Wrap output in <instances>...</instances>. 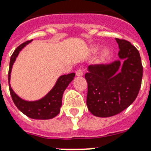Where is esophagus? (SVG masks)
<instances>
[{
	"instance_id": "1",
	"label": "esophagus",
	"mask_w": 151,
	"mask_h": 151,
	"mask_svg": "<svg viewBox=\"0 0 151 151\" xmlns=\"http://www.w3.org/2000/svg\"><path fill=\"white\" fill-rule=\"evenodd\" d=\"M76 75L78 76V77L83 76V70H81V69L77 70V71H76Z\"/></svg>"
}]
</instances>
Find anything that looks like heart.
Masks as SVG:
<instances>
[{
  "mask_svg": "<svg viewBox=\"0 0 151 151\" xmlns=\"http://www.w3.org/2000/svg\"><path fill=\"white\" fill-rule=\"evenodd\" d=\"M99 49H100V47L98 46V45H96V46L93 47V48H92V50H93V52H97L99 50ZM109 54H110V51H109V50H107V49H105V50L102 52V54H101V58H102V59H105L106 58H107V56L109 55Z\"/></svg>",
  "mask_w": 151,
  "mask_h": 151,
  "instance_id": "heart-1",
  "label": "heart"
}]
</instances>
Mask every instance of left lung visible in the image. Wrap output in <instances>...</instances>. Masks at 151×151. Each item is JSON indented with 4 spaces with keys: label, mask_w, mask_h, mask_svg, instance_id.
I'll use <instances>...</instances> for the list:
<instances>
[{
    "label": "left lung",
    "mask_w": 151,
    "mask_h": 151,
    "mask_svg": "<svg viewBox=\"0 0 151 151\" xmlns=\"http://www.w3.org/2000/svg\"><path fill=\"white\" fill-rule=\"evenodd\" d=\"M116 39L120 60L90 65L85 73L87 105L94 116L118 114L135 101L141 86L143 66L139 51L129 41Z\"/></svg>",
    "instance_id": "1"
}]
</instances>
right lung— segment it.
Returning a JSON list of instances; mask_svg holds the SVG:
<instances>
[{
    "mask_svg": "<svg viewBox=\"0 0 151 151\" xmlns=\"http://www.w3.org/2000/svg\"><path fill=\"white\" fill-rule=\"evenodd\" d=\"M32 41V40H27L17 47L11 55L10 60V68L8 71V82L10 93L16 107L26 116L30 118L37 120H47L54 118V116L60 113V107L62 104V97L64 91L69 83L73 80L75 73H71L69 74H64L60 76L57 81L54 87L47 94L36 101H27L22 100L14 92L10 85L11 79V72L12 66L14 63L16 58L23 48Z\"/></svg>",
    "mask_w": 151,
    "mask_h": 151,
    "instance_id": "add662e5",
    "label": "right lung"
}]
</instances>
